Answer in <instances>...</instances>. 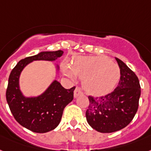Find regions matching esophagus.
Here are the masks:
<instances>
[{
	"instance_id": "esophagus-1",
	"label": "esophagus",
	"mask_w": 151,
	"mask_h": 151,
	"mask_svg": "<svg viewBox=\"0 0 151 151\" xmlns=\"http://www.w3.org/2000/svg\"><path fill=\"white\" fill-rule=\"evenodd\" d=\"M83 91L81 90L80 88H78V87H76V89H75V91H74V97H75V98H76V97H78V96L83 95Z\"/></svg>"
}]
</instances>
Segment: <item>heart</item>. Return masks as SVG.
Returning <instances> with one entry per match:
<instances>
[{"label": "heart", "mask_w": 151, "mask_h": 151, "mask_svg": "<svg viewBox=\"0 0 151 151\" xmlns=\"http://www.w3.org/2000/svg\"><path fill=\"white\" fill-rule=\"evenodd\" d=\"M62 68L64 74L72 80H76L77 76L83 78L84 89L93 95L109 93L120 78L119 66L104 56H78L73 65L63 61Z\"/></svg>", "instance_id": "1"}]
</instances>
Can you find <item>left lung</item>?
<instances>
[{"label":"left lung","mask_w":151,"mask_h":151,"mask_svg":"<svg viewBox=\"0 0 151 151\" xmlns=\"http://www.w3.org/2000/svg\"><path fill=\"white\" fill-rule=\"evenodd\" d=\"M115 59L120 69L117 87L104 96H89L86 112L88 123L100 133H113L126 127L134 119L139 106L140 86L137 76L123 61Z\"/></svg>","instance_id":"left-lung-1"}]
</instances>
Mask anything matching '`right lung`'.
Masks as SVG:
<instances>
[{
  "mask_svg": "<svg viewBox=\"0 0 151 151\" xmlns=\"http://www.w3.org/2000/svg\"><path fill=\"white\" fill-rule=\"evenodd\" d=\"M62 50L41 52L18 62L12 69L7 85L6 99L14 119L22 127L35 133H47L55 129L62 119L65 107L73 99L76 87L65 89L54 79L48 87L37 96H25L20 89V76L28 64L34 61L54 62L63 55ZM56 73L59 66L55 65Z\"/></svg>",
  "mask_w": 151,
  "mask_h": 151,
  "instance_id": "obj_1",
  "label": "right lung"
}]
</instances>
